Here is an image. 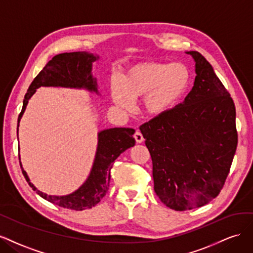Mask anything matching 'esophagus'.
I'll return each mask as SVG.
<instances>
[{"label":"esophagus","instance_id":"34e87169","mask_svg":"<svg viewBox=\"0 0 253 253\" xmlns=\"http://www.w3.org/2000/svg\"><path fill=\"white\" fill-rule=\"evenodd\" d=\"M133 137H134V140H135V142H136V143H142V142L144 141L143 134H142L140 131H138V130H136L135 133H134V135H133Z\"/></svg>","mask_w":253,"mask_h":253}]
</instances>
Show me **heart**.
<instances>
[{"label": "heart", "mask_w": 253, "mask_h": 253, "mask_svg": "<svg viewBox=\"0 0 253 253\" xmlns=\"http://www.w3.org/2000/svg\"><path fill=\"white\" fill-rule=\"evenodd\" d=\"M191 84V73L181 63L141 62L128 67L111 84L112 99L130 107L143 96V108L150 117H162L181 103Z\"/></svg>", "instance_id": "1"}]
</instances>
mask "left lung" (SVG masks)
I'll return each mask as SVG.
<instances>
[{
    "mask_svg": "<svg viewBox=\"0 0 253 253\" xmlns=\"http://www.w3.org/2000/svg\"><path fill=\"white\" fill-rule=\"evenodd\" d=\"M197 77L185 101L140 126L162 203L176 211L204 206L223 189L238 146L235 106L211 64L198 51Z\"/></svg>",
    "mask_w": 253,
    "mask_h": 253,
    "instance_id": "1",
    "label": "left lung"
}]
</instances>
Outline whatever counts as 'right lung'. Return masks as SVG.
Listing matches in <instances>:
<instances>
[{"label":"right lung","mask_w":253,"mask_h":253,"mask_svg":"<svg viewBox=\"0 0 253 253\" xmlns=\"http://www.w3.org/2000/svg\"><path fill=\"white\" fill-rule=\"evenodd\" d=\"M99 56L82 51L65 52L54 55L40 71L32 81L27 93L23 101V108L18 119L19 123L26 109L28 100L41 86H61L71 88H86L90 91H97L96 81L91 76L92 62ZM134 129L131 128H110L99 133V144L90 175L82 187L69 195L55 197L41 192L32 185L26 171L22 168V172L27 183L40 197L54 205L71 210H85L94 207L107 193L110 182V170L112 164L122 152L132 147L135 144L133 138ZM21 165V162H20Z\"/></svg>","instance_id":"right-lung-1"}]
</instances>
